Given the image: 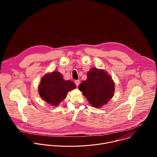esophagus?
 Wrapping results in <instances>:
<instances>
[{
    "label": "esophagus",
    "instance_id": "obj_1",
    "mask_svg": "<svg viewBox=\"0 0 157 157\" xmlns=\"http://www.w3.org/2000/svg\"><path fill=\"white\" fill-rule=\"evenodd\" d=\"M80 82L79 80H75V85H76L77 86H78V85H80Z\"/></svg>",
    "mask_w": 157,
    "mask_h": 157
}]
</instances>
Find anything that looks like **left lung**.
<instances>
[{
	"mask_svg": "<svg viewBox=\"0 0 157 157\" xmlns=\"http://www.w3.org/2000/svg\"><path fill=\"white\" fill-rule=\"evenodd\" d=\"M91 106L100 108L113 96L115 84L111 76L102 69L93 67L87 73V79L78 86Z\"/></svg>",
	"mask_w": 157,
	"mask_h": 157,
	"instance_id": "8db88e82",
	"label": "left lung"
}]
</instances>
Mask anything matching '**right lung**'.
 <instances>
[{"mask_svg":"<svg viewBox=\"0 0 157 157\" xmlns=\"http://www.w3.org/2000/svg\"><path fill=\"white\" fill-rule=\"evenodd\" d=\"M75 88L73 82L64 80L60 72L54 71L46 74L42 78L39 94L48 104L57 106L67 97V92Z\"/></svg>","mask_w":157,"mask_h":157,"instance_id":"right-lung-1","label":"right lung"}]
</instances>
